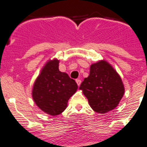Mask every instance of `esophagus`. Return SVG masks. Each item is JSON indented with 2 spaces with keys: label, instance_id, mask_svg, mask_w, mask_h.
<instances>
[{
  "label": "esophagus",
  "instance_id": "obj_1",
  "mask_svg": "<svg viewBox=\"0 0 147 147\" xmlns=\"http://www.w3.org/2000/svg\"><path fill=\"white\" fill-rule=\"evenodd\" d=\"M76 83H77V84H78V86H80V84H81V80H79V79H77Z\"/></svg>",
  "mask_w": 147,
  "mask_h": 147
}]
</instances>
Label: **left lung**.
I'll return each instance as SVG.
<instances>
[{"mask_svg": "<svg viewBox=\"0 0 147 147\" xmlns=\"http://www.w3.org/2000/svg\"><path fill=\"white\" fill-rule=\"evenodd\" d=\"M79 89L83 90L93 110L101 114L117 107L125 93L121 78L105 60L90 65V74Z\"/></svg>", "mask_w": 147, "mask_h": 147, "instance_id": "obj_1", "label": "left lung"}]
</instances>
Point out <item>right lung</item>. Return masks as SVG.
<instances>
[{"label": "right lung", "mask_w": 147, "mask_h": 147, "mask_svg": "<svg viewBox=\"0 0 147 147\" xmlns=\"http://www.w3.org/2000/svg\"><path fill=\"white\" fill-rule=\"evenodd\" d=\"M59 60L49 59L34 83L32 96L42 112L56 116L64 112L78 89L76 82L59 69Z\"/></svg>", "instance_id": "1"}]
</instances>
